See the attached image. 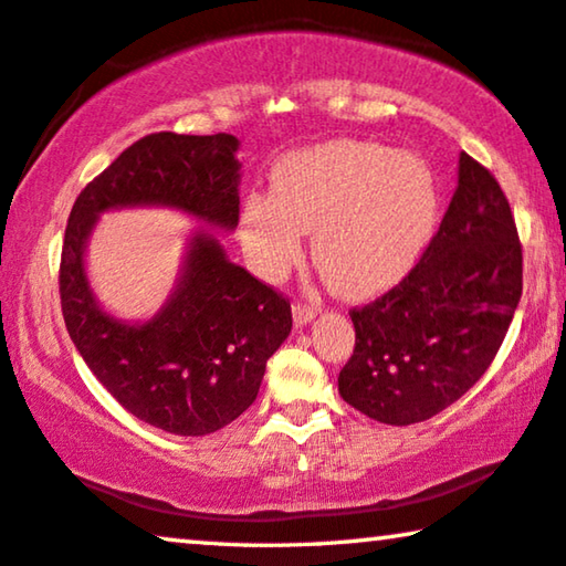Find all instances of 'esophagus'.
<instances>
[{
  "label": "esophagus",
  "instance_id": "obj_1",
  "mask_svg": "<svg viewBox=\"0 0 566 566\" xmlns=\"http://www.w3.org/2000/svg\"><path fill=\"white\" fill-rule=\"evenodd\" d=\"M315 313H317V305H307V302H294V307H292L294 325L302 328V325H307L310 321H313Z\"/></svg>",
  "mask_w": 566,
  "mask_h": 566
}]
</instances>
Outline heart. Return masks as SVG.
<instances>
[{"label": "heart", "mask_w": 566, "mask_h": 566, "mask_svg": "<svg viewBox=\"0 0 566 566\" xmlns=\"http://www.w3.org/2000/svg\"><path fill=\"white\" fill-rule=\"evenodd\" d=\"M439 220V187L416 154L333 140L284 156L274 195L251 192L241 241L253 269L282 280L315 233V261L333 290L371 297L418 264Z\"/></svg>", "instance_id": "heart-1"}]
</instances>
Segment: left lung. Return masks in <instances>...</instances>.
<instances>
[{"mask_svg":"<svg viewBox=\"0 0 566 566\" xmlns=\"http://www.w3.org/2000/svg\"><path fill=\"white\" fill-rule=\"evenodd\" d=\"M523 292V249L497 179L459 156V187L410 274L354 307L338 392L379 423L410 426L457 402L497 356Z\"/></svg>","mask_w":566,"mask_h":566,"instance_id":"obj_1","label":"left lung"}]
</instances>
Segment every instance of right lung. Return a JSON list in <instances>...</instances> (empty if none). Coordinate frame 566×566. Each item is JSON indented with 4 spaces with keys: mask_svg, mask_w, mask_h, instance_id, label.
Returning <instances> with one entry per match:
<instances>
[{
    "mask_svg": "<svg viewBox=\"0 0 566 566\" xmlns=\"http://www.w3.org/2000/svg\"><path fill=\"white\" fill-rule=\"evenodd\" d=\"M238 138L154 133L125 148L71 207L59 290L76 352L135 418L177 436H207L256 400L266 361L292 331L290 300L228 261L212 233L189 238L177 290L146 323L97 305L84 249L102 212L177 207L212 228L238 226Z\"/></svg>",
    "mask_w": 566,
    "mask_h": 566,
    "instance_id": "obj_1",
    "label": "right lung"
}]
</instances>
